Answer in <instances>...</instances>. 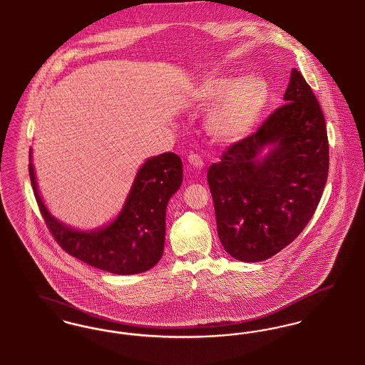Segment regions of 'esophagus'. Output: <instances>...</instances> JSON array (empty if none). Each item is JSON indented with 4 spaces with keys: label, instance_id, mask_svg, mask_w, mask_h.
I'll list each match as a JSON object with an SVG mask.
<instances>
[{
    "label": "esophagus",
    "instance_id": "34e87169",
    "mask_svg": "<svg viewBox=\"0 0 365 365\" xmlns=\"http://www.w3.org/2000/svg\"><path fill=\"white\" fill-rule=\"evenodd\" d=\"M188 162L191 163L193 168H199V169H200V168H203V166H205L203 159H202L199 155L195 154V153L190 154V156H188Z\"/></svg>",
    "mask_w": 365,
    "mask_h": 365
}]
</instances>
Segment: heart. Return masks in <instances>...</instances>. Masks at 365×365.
Returning <instances> with one entry per match:
<instances>
[{
  "mask_svg": "<svg viewBox=\"0 0 365 365\" xmlns=\"http://www.w3.org/2000/svg\"><path fill=\"white\" fill-rule=\"evenodd\" d=\"M195 97L202 107L220 100L209 115L207 128L218 141L235 143L247 135L261 114L268 98V85L257 77L237 82L232 78L211 77L197 86Z\"/></svg>",
  "mask_w": 365,
  "mask_h": 365,
  "instance_id": "b5f03b06",
  "label": "heart"
}]
</instances>
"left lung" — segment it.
I'll return each instance as SVG.
<instances>
[{"label":"left lung","mask_w":365,"mask_h":365,"mask_svg":"<svg viewBox=\"0 0 365 365\" xmlns=\"http://www.w3.org/2000/svg\"><path fill=\"white\" fill-rule=\"evenodd\" d=\"M284 100L207 172L218 237L239 261L259 262L287 247L313 217L326 187V119L297 68ZM268 143L274 150L258 160Z\"/></svg>","instance_id":"1"}]
</instances>
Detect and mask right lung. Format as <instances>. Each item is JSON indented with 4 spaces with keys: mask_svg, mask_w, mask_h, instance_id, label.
<instances>
[{
    "mask_svg": "<svg viewBox=\"0 0 365 365\" xmlns=\"http://www.w3.org/2000/svg\"><path fill=\"white\" fill-rule=\"evenodd\" d=\"M29 173L45 224L66 252L115 274L141 273L159 262L165 245L166 206L182 181V163L177 155L166 153L150 158L138 170L115 221L92 232L70 230L53 218L41 200L31 162Z\"/></svg>",
    "mask_w": 365,
    "mask_h": 365,
    "instance_id": "obj_1",
    "label": "right lung"
}]
</instances>
